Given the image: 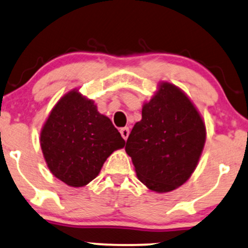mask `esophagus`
<instances>
[{"label": "esophagus", "mask_w": 248, "mask_h": 248, "mask_svg": "<svg viewBox=\"0 0 248 248\" xmlns=\"http://www.w3.org/2000/svg\"><path fill=\"white\" fill-rule=\"evenodd\" d=\"M119 132H121V135H122V137H123L124 140H126L127 137H129V135H130L129 127H122V129L119 130Z\"/></svg>", "instance_id": "34e87169"}]
</instances>
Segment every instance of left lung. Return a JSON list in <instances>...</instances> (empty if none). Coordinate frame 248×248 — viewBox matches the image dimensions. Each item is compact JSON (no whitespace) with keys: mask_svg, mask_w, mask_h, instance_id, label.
Masks as SVG:
<instances>
[{"mask_svg":"<svg viewBox=\"0 0 248 248\" xmlns=\"http://www.w3.org/2000/svg\"><path fill=\"white\" fill-rule=\"evenodd\" d=\"M206 138L195 104L175 84L161 81L141 110L125 151L139 181L155 193L175 190L196 170Z\"/></svg>","mask_w":248,"mask_h":248,"instance_id":"8db88e82","label":"left lung"}]
</instances>
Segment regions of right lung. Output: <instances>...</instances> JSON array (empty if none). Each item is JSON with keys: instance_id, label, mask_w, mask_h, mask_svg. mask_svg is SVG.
<instances>
[{"instance_id": "right-lung-1", "label": "right lung", "mask_w": 248, "mask_h": 248, "mask_svg": "<svg viewBox=\"0 0 248 248\" xmlns=\"http://www.w3.org/2000/svg\"><path fill=\"white\" fill-rule=\"evenodd\" d=\"M124 146L112 122L78 89L57 102L40 131V147L48 170L74 188L93 181L106 160Z\"/></svg>"}]
</instances>
